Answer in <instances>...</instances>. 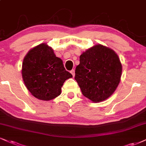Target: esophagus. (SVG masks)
<instances>
[{
	"label": "esophagus",
	"instance_id": "obj_1",
	"mask_svg": "<svg viewBox=\"0 0 146 146\" xmlns=\"http://www.w3.org/2000/svg\"><path fill=\"white\" fill-rule=\"evenodd\" d=\"M70 73H71L72 74L73 77H74V76H75V70H72L71 71H70Z\"/></svg>",
	"mask_w": 146,
	"mask_h": 146
}]
</instances>
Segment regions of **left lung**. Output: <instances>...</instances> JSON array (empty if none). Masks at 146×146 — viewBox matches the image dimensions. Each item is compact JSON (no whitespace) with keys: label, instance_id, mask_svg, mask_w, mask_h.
Returning <instances> with one entry per match:
<instances>
[{"label":"left lung","instance_id":"left-lung-1","mask_svg":"<svg viewBox=\"0 0 146 146\" xmlns=\"http://www.w3.org/2000/svg\"><path fill=\"white\" fill-rule=\"evenodd\" d=\"M75 74L82 95L97 103L114 93L120 81L122 64L114 51L97 44L80 55Z\"/></svg>","mask_w":146,"mask_h":146}]
</instances>
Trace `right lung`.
I'll list each match as a JSON object with an SVG mask.
<instances>
[{
    "instance_id": "obj_1",
    "label": "right lung",
    "mask_w": 146,
    "mask_h": 146,
    "mask_svg": "<svg viewBox=\"0 0 146 146\" xmlns=\"http://www.w3.org/2000/svg\"><path fill=\"white\" fill-rule=\"evenodd\" d=\"M23 80L31 94L40 100L48 101L61 94L65 80L72 75L65 69L62 60L53 48L42 43L27 53L22 64Z\"/></svg>"
}]
</instances>
